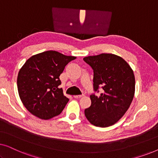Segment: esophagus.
Listing matches in <instances>:
<instances>
[{
  "mask_svg": "<svg viewBox=\"0 0 158 158\" xmlns=\"http://www.w3.org/2000/svg\"><path fill=\"white\" fill-rule=\"evenodd\" d=\"M83 96H81V95H75V96H73V97H74L75 98H81V97Z\"/></svg>",
  "mask_w": 158,
  "mask_h": 158,
  "instance_id": "1",
  "label": "esophagus"
}]
</instances>
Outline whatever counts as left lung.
Wrapping results in <instances>:
<instances>
[{"label":"left lung","mask_w":158,"mask_h":158,"mask_svg":"<svg viewBox=\"0 0 158 158\" xmlns=\"http://www.w3.org/2000/svg\"><path fill=\"white\" fill-rule=\"evenodd\" d=\"M94 70V90L102 93L90 95L91 105L85 115L93 125L111 126L118 122L130 106L135 91L132 69L119 56L103 53L83 58Z\"/></svg>","instance_id":"left-lung-1"}]
</instances>
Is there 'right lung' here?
<instances>
[{"mask_svg": "<svg viewBox=\"0 0 158 158\" xmlns=\"http://www.w3.org/2000/svg\"><path fill=\"white\" fill-rule=\"evenodd\" d=\"M75 58L49 50L27 60L19 72L17 87L19 97L30 113L42 119L61 113L69 99L59 88L60 75Z\"/></svg>", "mask_w": 158, "mask_h": 158, "instance_id": "right-lung-1", "label": "right lung"}]
</instances>
